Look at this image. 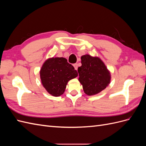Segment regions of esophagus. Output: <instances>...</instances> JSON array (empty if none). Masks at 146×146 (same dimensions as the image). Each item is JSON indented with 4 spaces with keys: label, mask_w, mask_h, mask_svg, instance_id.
Wrapping results in <instances>:
<instances>
[{
    "label": "esophagus",
    "mask_w": 146,
    "mask_h": 146,
    "mask_svg": "<svg viewBox=\"0 0 146 146\" xmlns=\"http://www.w3.org/2000/svg\"><path fill=\"white\" fill-rule=\"evenodd\" d=\"M74 67L75 69H76V70H77V69H78V64H77V63L74 64Z\"/></svg>",
    "instance_id": "34e87169"
}]
</instances>
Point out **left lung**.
Returning a JSON list of instances; mask_svg holds the SVG:
<instances>
[{
  "label": "left lung",
  "mask_w": 146,
  "mask_h": 146,
  "mask_svg": "<svg viewBox=\"0 0 146 146\" xmlns=\"http://www.w3.org/2000/svg\"><path fill=\"white\" fill-rule=\"evenodd\" d=\"M82 66L78 68V80L85 93L92 96L99 93L109 85L110 71L98 57L85 55L81 57Z\"/></svg>",
  "instance_id": "obj_1"
}]
</instances>
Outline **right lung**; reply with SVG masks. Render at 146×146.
Listing matches in <instances>:
<instances>
[{
    "instance_id": "obj_1",
    "label": "right lung",
    "mask_w": 146,
    "mask_h": 146,
    "mask_svg": "<svg viewBox=\"0 0 146 146\" xmlns=\"http://www.w3.org/2000/svg\"><path fill=\"white\" fill-rule=\"evenodd\" d=\"M77 76V71L73 66L63 57L48 58L40 70L43 86L48 93L55 97L63 94L68 82Z\"/></svg>"
}]
</instances>
